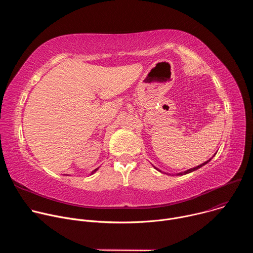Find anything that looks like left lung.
I'll list each match as a JSON object with an SVG mask.
<instances>
[{
    "label": "left lung",
    "instance_id": "8db88e82",
    "mask_svg": "<svg viewBox=\"0 0 253 253\" xmlns=\"http://www.w3.org/2000/svg\"><path fill=\"white\" fill-rule=\"evenodd\" d=\"M214 155H215V154H214ZM214 155H213V156H214ZM211 159H212V157H211V158H210V159H209V160H207V161H206V162H204V163H202V164H200V165H198V166H196V167H194V168H191V169H188V170H186V171H184V172H180V173H178V174H177V175H185V174H188V173H190V172H193V171H195V170H197V169H199V168H200V167H202V166H204V165H205V164H207V163H208V162H209V161H210V160H211ZM155 168H156V167H155ZM156 169H157V168H156ZM157 170H158V169H157ZM160 172H161V171H160Z\"/></svg>",
    "mask_w": 253,
    "mask_h": 253
}]
</instances>
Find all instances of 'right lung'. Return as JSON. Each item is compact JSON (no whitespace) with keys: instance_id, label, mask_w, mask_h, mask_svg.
Listing matches in <instances>:
<instances>
[{"instance_id":"obj_1","label":"right lung","mask_w":253,"mask_h":253,"mask_svg":"<svg viewBox=\"0 0 253 253\" xmlns=\"http://www.w3.org/2000/svg\"><path fill=\"white\" fill-rule=\"evenodd\" d=\"M98 168H99V167H98ZM98 168H96V169H95V170H94V171H92V174H93V173H95V172H96V171H97V170H98Z\"/></svg>"}]
</instances>
